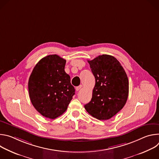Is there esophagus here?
<instances>
[{"instance_id":"34e87169","label":"esophagus","mask_w":159,"mask_h":159,"mask_svg":"<svg viewBox=\"0 0 159 159\" xmlns=\"http://www.w3.org/2000/svg\"><path fill=\"white\" fill-rule=\"evenodd\" d=\"M82 87V85H79V86H78V87H75V90H76V91H79V90L81 89Z\"/></svg>"}]
</instances>
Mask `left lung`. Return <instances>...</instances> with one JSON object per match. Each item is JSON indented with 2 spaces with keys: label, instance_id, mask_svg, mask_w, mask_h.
I'll return each instance as SVG.
<instances>
[{
  "label": "left lung",
  "instance_id": "8db88e82",
  "mask_svg": "<svg viewBox=\"0 0 159 159\" xmlns=\"http://www.w3.org/2000/svg\"><path fill=\"white\" fill-rule=\"evenodd\" d=\"M88 62L96 84L91 101L84 107L94 118L107 120L126 102L129 92L127 75L119 61L111 55H99Z\"/></svg>",
  "mask_w": 159,
  "mask_h": 159
}]
</instances>
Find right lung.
I'll list each match as a JSON object with an SVG mask.
<instances>
[{"label":"right lung","instance_id":"add662e5","mask_svg":"<svg viewBox=\"0 0 159 159\" xmlns=\"http://www.w3.org/2000/svg\"><path fill=\"white\" fill-rule=\"evenodd\" d=\"M66 60L57 55L41 59L35 65L28 81L31 102L40 114L55 119L66 110L73 96L74 87L65 72Z\"/></svg>","mask_w":159,"mask_h":159}]
</instances>
